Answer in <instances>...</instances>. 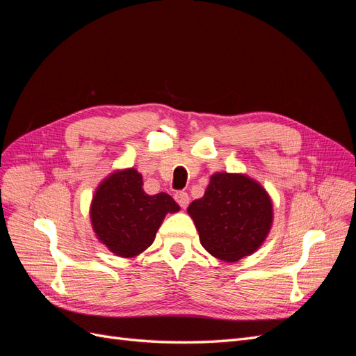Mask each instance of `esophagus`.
Returning a JSON list of instances; mask_svg holds the SVG:
<instances>
[{
    "mask_svg": "<svg viewBox=\"0 0 356 356\" xmlns=\"http://www.w3.org/2000/svg\"><path fill=\"white\" fill-rule=\"evenodd\" d=\"M175 200L178 202V204L181 208H187L190 203V197L186 191H177L175 193Z\"/></svg>",
    "mask_w": 356,
    "mask_h": 356,
    "instance_id": "1",
    "label": "esophagus"
}]
</instances>
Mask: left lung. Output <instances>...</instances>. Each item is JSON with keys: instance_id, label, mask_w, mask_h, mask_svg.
Listing matches in <instances>:
<instances>
[{"instance_id": "8db88e82", "label": "left lung", "mask_w": 356, "mask_h": 356, "mask_svg": "<svg viewBox=\"0 0 356 356\" xmlns=\"http://www.w3.org/2000/svg\"><path fill=\"white\" fill-rule=\"evenodd\" d=\"M188 213L202 246L215 258L234 263L258 250L272 227V200L246 175L218 172Z\"/></svg>"}]
</instances>
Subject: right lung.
I'll use <instances>...</instances> for the list:
<instances>
[{"label": "right lung", "mask_w": 356, "mask_h": 356, "mask_svg": "<svg viewBox=\"0 0 356 356\" xmlns=\"http://www.w3.org/2000/svg\"><path fill=\"white\" fill-rule=\"evenodd\" d=\"M179 211L166 193L149 196L134 168L118 170L96 190L90 220L98 239L118 257H135L153 243L168 212Z\"/></svg>", "instance_id": "right-lung-1"}]
</instances>
